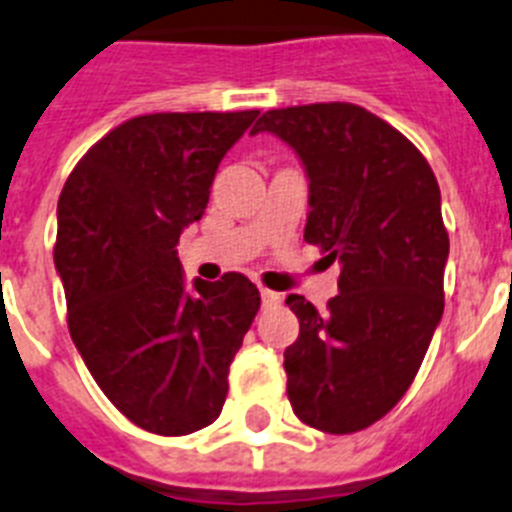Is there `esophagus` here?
<instances>
[{
    "label": "esophagus",
    "mask_w": 512,
    "mask_h": 512,
    "mask_svg": "<svg viewBox=\"0 0 512 512\" xmlns=\"http://www.w3.org/2000/svg\"><path fill=\"white\" fill-rule=\"evenodd\" d=\"M261 303H264V308H272V305L282 303V295L272 290H261Z\"/></svg>",
    "instance_id": "1"
}]
</instances>
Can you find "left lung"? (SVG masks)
Wrapping results in <instances>:
<instances>
[{"instance_id":"1","label":"left lung","mask_w":512,"mask_h":512,"mask_svg":"<svg viewBox=\"0 0 512 512\" xmlns=\"http://www.w3.org/2000/svg\"><path fill=\"white\" fill-rule=\"evenodd\" d=\"M259 131L300 157L305 240L342 272L323 313L303 295L287 298L300 321L285 349L292 412L331 435L365 430L412 386L443 316L438 181L401 131L352 103L266 111Z\"/></svg>"}]
</instances>
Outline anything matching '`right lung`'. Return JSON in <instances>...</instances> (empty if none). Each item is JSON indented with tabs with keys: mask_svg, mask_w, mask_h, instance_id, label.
I'll use <instances>...</instances> for the list:
<instances>
[{
	"mask_svg": "<svg viewBox=\"0 0 512 512\" xmlns=\"http://www.w3.org/2000/svg\"><path fill=\"white\" fill-rule=\"evenodd\" d=\"M256 116H137L93 144L61 189L54 264L72 342L113 406L155 435L220 417L230 362L259 310L243 274L186 287L176 251Z\"/></svg>",
	"mask_w": 512,
	"mask_h": 512,
	"instance_id": "add662e5",
	"label": "right lung"
}]
</instances>
